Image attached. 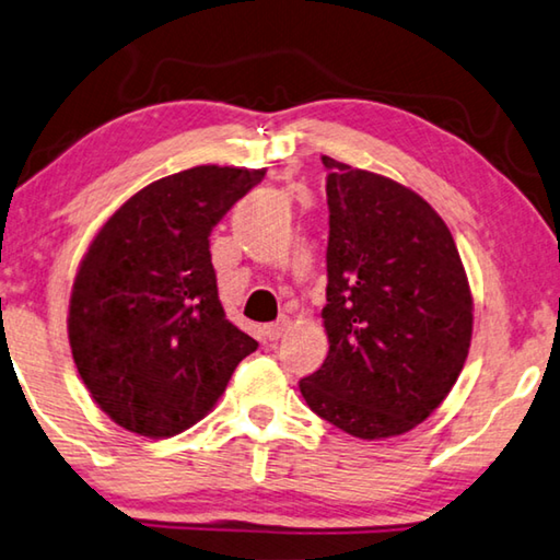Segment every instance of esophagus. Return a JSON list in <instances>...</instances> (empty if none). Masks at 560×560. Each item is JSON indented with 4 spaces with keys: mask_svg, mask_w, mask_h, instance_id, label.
<instances>
[{
    "mask_svg": "<svg viewBox=\"0 0 560 560\" xmlns=\"http://www.w3.org/2000/svg\"><path fill=\"white\" fill-rule=\"evenodd\" d=\"M285 329H288V319H278V323L265 325V337H268L270 342H275V340H280L282 335H285Z\"/></svg>",
    "mask_w": 560,
    "mask_h": 560,
    "instance_id": "34e87169",
    "label": "esophagus"
}]
</instances>
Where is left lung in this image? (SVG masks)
<instances>
[{
	"label": "left lung",
	"mask_w": 560,
	"mask_h": 560,
	"mask_svg": "<svg viewBox=\"0 0 560 560\" xmlns=\"http://www.w3.org/2000/svg\"><path fill=\"white\" fill-rule=\"evenodd\" d=\"M329 352L300 380L307 407L360 439L405 434L464 370L474 302L436 210L401 183L323 155Z\"/></svg>",
	"instance_id": "obj_1"
}]
</instances>
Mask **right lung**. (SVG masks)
<instances>
[{"label": "right lung", "mask_w": 560, "mask_h": 560, "mask_svg": "<svg viewBox=\"0 0 560 560\" xmlns=\"http://www.w3.org/2000/svg\"><path fill=\"white\" fill-rule=\"evenodd\" d=\"M265 168L196 166L131 196L79 265L69 342L96 405L161 439L203 419L258 342L225 317L210 231Z\"/></svg>", "instance_id": "1"}]
</instances>
